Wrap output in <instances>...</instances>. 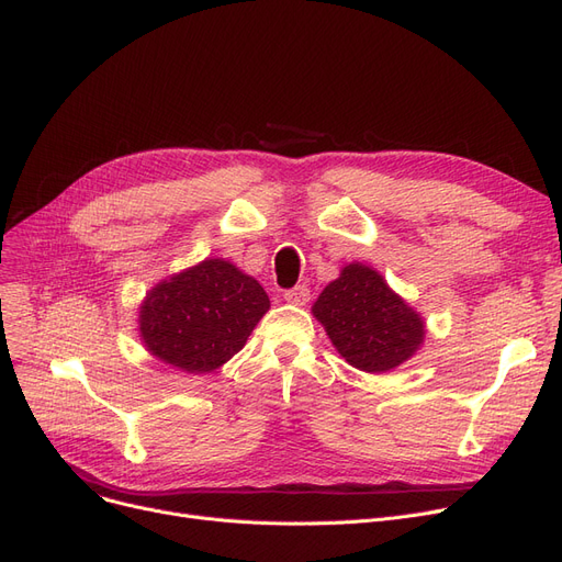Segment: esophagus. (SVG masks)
<instances>
[{
	"instance_id": "obj_1",
	"label": "esophagus",
	"mask_w": 562,
	"mask_h": 562,
	"mask_svg": "<svg viewBox=\"0 0 562 562\" xmlns=\"http://www.w3.org/2000/svg\"><path fill=\"white\" fill-rule=\"evenodd\" d=\"M284 301L292 305H305L310 301L307 284H296L294 289H289V292H284Z\"/></svg>"
}]
</instances>
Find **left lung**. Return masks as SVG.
Instances as JSON below:
<instances>
[{
    "label": "left lung",
    "mask_w": 562,
    "mask_h": 562,
    "mask_svg": "<svg viewBox=\"0 0 562 562\" xmlns=\"http://www.w3.org/2000/svg\"><path fill=\"white\" fill-rule=\"evenodd\" d=\"M330 342L355 368L386 372L424 342V322L375 270L349 263L313 307Z\"/></svg>",
    "instance_id": "obj_1"
}]
</instances>
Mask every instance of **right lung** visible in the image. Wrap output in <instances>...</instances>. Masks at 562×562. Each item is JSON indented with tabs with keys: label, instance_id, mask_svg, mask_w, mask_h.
I'll return each mask as SVG.
<instances>
[{
	"label": "right lung",
	"instance_id": "obj_1",
	"mask_svg": "<svg viewBox=\"0 0 562 562\" xmlns=\"http://www.w3.org/2000/svg\"><path fill=\"white\" fill-rule=\"evenodd\" d=\"M268 307L255 278L205 259L153 289L140 305V336L157 359L199 375L240 351Z\"/></svg>",
	"mask_w": 562,
	"mask_h": 562
}]
</instances>
